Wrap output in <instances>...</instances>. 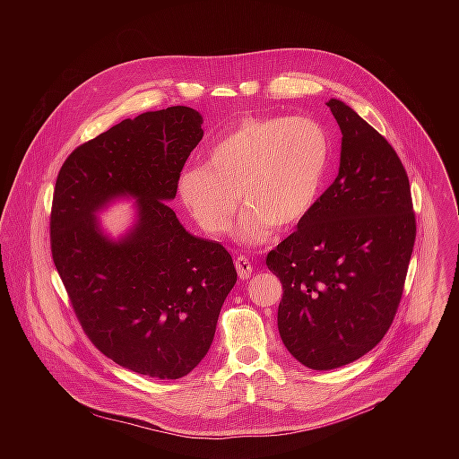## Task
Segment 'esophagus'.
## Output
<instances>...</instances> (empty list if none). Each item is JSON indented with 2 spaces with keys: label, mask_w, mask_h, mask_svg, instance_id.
<instances>
[{
  "label": "esophagus",
  "mask_w": 459,
  "mask_h": 459,
  "mask_svg": "<svg viewBox=\"0 0 459 459\" xmlns=\"http://www.w3.org/2000/svg\"><path fill=\"white\" fill-rule=\"evenodd\" d=\"M235 268H237L240 279H249V275H251V272H253V264H251V262H249L246 256H238V258L235 260Z\"/></svg>",
  "instance_id": "obj_1"
}]
</instances>
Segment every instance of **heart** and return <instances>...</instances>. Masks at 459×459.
Segmentation results:
<instances>
[{
    "instance_id": "heart-1",
    "label": "heart",
    "mask_w": 459,
    "mask_h": 459,
    "mask_svg": "<svg viewBox=\"0 0 459 459\" xmlns=\"http://www.w3.org/2000/svg\"><path fill=\"white\" fill-rule=\"evenodd\" d=\"M328 164L330 139L315 118L249 117L210 144L204 166L182 171L178 196L212 235L231 230L240 199L238 238L262 244L272 226L286 230L307 215Z\"/></svg>"
}]
</instances>
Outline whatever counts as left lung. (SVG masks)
Segmentation results:
<instances>
[{"instance_id":"obj_1","label":"left lung","mask_w":459,"mask_h":459,"mask_svg":"<svg viewBox=\"0 0 459 459\" xmlns=\"http://www.w3.org/2000/svg\"><path fill=\"white\" fill-rule=\"evenodd\" d=\"M339 173L297 230L266 256L282 284L277 328L316 371L373 350L393 324L415 242L408 175L389 141L337 99Z\"/></svg>"}]
</instances>
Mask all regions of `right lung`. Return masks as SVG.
Listing matches in <instances>:
<instances>
[{"instance_id": "1", "label": "right lung", "mask_w": 459, "mask_h": 459, "mask_svg": "<svg viewBox=\"0 0 459 459\" xmlns=\"http://www.w3.org/2000/svg\"><path fill=\"white\" fill-rule=\"evenodd\" d=\"M201 124L186 106L127 118L66 157L53 196V262L84 333L113 362L160 380L203 360L237 282L230 253L186 231L168 204ZM120 196L136 199V221L113 241L96 213Z\"/></svg>"}]
</instances>
